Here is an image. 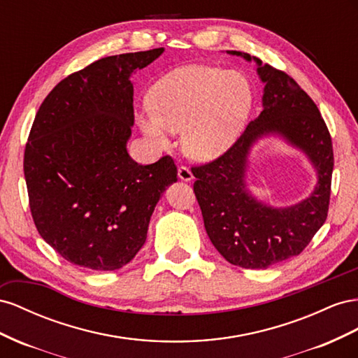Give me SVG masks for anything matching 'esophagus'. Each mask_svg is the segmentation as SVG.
<instances>
[{
	"instance_id": "obj_1",
	"label": "esophagus",
	"mask_w": 358,
	"mask_h": 358,
	"mask_svg": "<svg viewBox=\"0 0 358 358\" xmlns=\"http://www.w3.org/2000/svg\"><path fill=\"white\" fill-rule=\"evenodd\" d=\"M178 178L181 181H192L193 180V173H192V171L187 166H182L181 165L178 168Z\"/></svg>"
}]
</instances>
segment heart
Returning <instances> with one entry per match:
<instances>
[{
  "mask_svg": "<svg viewBox=\"0 0 358 358\" xmlns=\"http://www.w3.org/2000/svg\"><path fill=\"white\" fill-rule=\"evenodd\" d=\"M250 106L252 88L240 71L187 66L159 80L136 120L155 145L166 148L172 131L181 130L186 155L210 160L237 138Z\"/></svg>",
  "mask_w": 358,
  "mask_h": 358,
  "instance_id": "b5f03b06",
  "label": "heart"
}]
</instances>
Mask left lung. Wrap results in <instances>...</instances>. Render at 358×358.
Returning <instances> with one entry per match:
<instances>
[{"label": "left lung", "mask_w": 358, "mask_h": 358, "mask_svg": "<svg viewBox=\"0 0 358 358\" xmlns=\"http://www.w3.org/2000/svg\"><path fill=\"white\" fill-rule=\"evenodd\" d=\"M252 61L238 50H228ZM258 64L264 87L262 112L222 156L192 166L193 192L202 211L206 231L222 257L243 268H268L300 255L329 213L333 144L330 131L313 100L282 70ZM278 133L300 148L319 173V185L309 199L287 209H274L255 200L245 189L250 147L258 137Z\"/></svg>", "instance_id": "1"}]
</instances>
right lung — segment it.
Wrapping results in <instances>:
<instances>
[{
    "label": "right lung",
    "instance_id": "obj_1",
    "mask_svg": "<svg viewBox=\"0 0 358 358\" xmlns=\"http://www.w3.org/2000/svg\"><path fill=\"white\" fill-rule=\"evenodd\" d=\"M163 48L100 58L61 80L40 105L24 155L29 210L42 238L79 267L112 271L147 240L160 195L177 181L171 156L139 165L130 75Z\"/></svg>",
    "mask_w": 358,
    "mask_h": 358
}]
</instances>
